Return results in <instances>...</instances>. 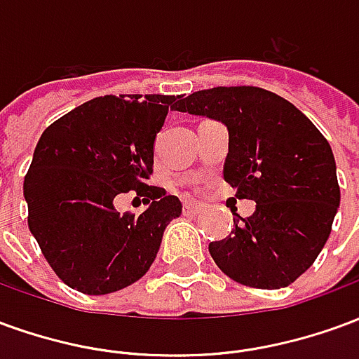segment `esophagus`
<instances>
[{"instance_id": "34e87169", "label": "esophagus", "mask_w": 359, "mask_h": 359, "mask_svg": "<svg viewBox=\"0 0 359 359\" xmlns=\"http://www.w3.org/2000/svg\"><path fill=\"white\" fill-rule=\"evenodd\" d=\"M182 210H184V213H200V211H202V205H200V203L187 200V202L182 203Z\"/></svg>"}]
</instances>
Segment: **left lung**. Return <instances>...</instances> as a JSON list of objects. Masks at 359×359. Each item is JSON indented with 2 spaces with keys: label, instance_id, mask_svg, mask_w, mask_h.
<instances>
[{
  "label": "left lung",
  "instance_id": "8db88e82",
  "mask_svg": "<svg viewBox=\"0 0 359 359\" xmlns=\"http://www.w3.org/2000/svg\"><path fill=\"white\" fill-rule=\"evenodd\" d=\"M177 111L229 128L223 175L254 215L234 217L210 254L226 277L250 288H285L313 265L340 203L329 142L300 109L257 86H217L179 100Z\"/></svg>",
  "mask_w": 359,
  "mask_h": 359
}]
</instances>
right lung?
<instances>
[{
	"instance_id": "right-lung-1",
	"label": "right lung",
	"mask_w": 359,
	"mask_h": 359,
	"mask_svg": "<svg viewBox=\"0 0 359 359\" xmlns=\"http://www.w3.org/2000/svg\"><path fill=\"white\" fill-rule=\"evenodd\" d=\"M180 95H102L51 123L36 144L25 177L28 229L67 286L109 294L133 285L154 264L165 226L182 203L146 184L154 172V142ZM134 191L150 208L114 210Z\"/></svg>"
}]
</instances>
